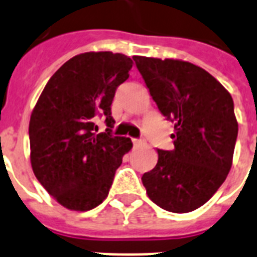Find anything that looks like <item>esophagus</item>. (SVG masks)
<instances>
[{"label": "esophagus", "mask_w": 257, "mask_h": 257, "mask_svg": "<svg viewBox=\"0 0 257 257\" xmlns=\"http://www.w3.org/2000/svg\"><path fill=\"white\" fill-rule=\"evenodd\" d=\"M133 144H135L136 147H140V145H144L145 141L143 139H133Z\"/></svg>", "instance_id": "1"}]
</instances>
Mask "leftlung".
<instances>
[{"label":"left lung","mask_w":257,"mask_h":257,"mask_svg":"<svg viewBox=\"0 0 257 257\" xmlns=\"http://www.w3.org/2000/svg\"><path fill=\"white\" fill-rule=\"evenodd\" d=\"M133 60L176 129L174 149H158L157 165L141 178L148 197L166 211H194L222 186L232 165L237 137L232 97L212 75L189 62Z\"/></svg>","instance_id":"left-lung-1"}]
</instances>
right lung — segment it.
Returning <instances> with one entry per match:
<instances>
[{
  "label": "right lung",
  "instance_id": "obj_1",
  "mask_svg": "<svg viewBox=\"0 0 257 257\" xmlns=\"http://www.w3.org/2000/svg\"><path fill=\"white\" fill-rule=\"evenodd\" d=\"M133 60L110 51L71 58L47 81L29 124L30 160L41 185L58 203L88 211L108 197L114 173L132 149L128 137L112 136L110 105L129 78ZM96 117L107 129L95 135Z\"/></svg>",
  "mask_w": 257,
  "mask_h": 257
}]
</instances>
